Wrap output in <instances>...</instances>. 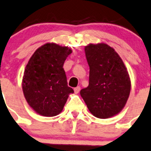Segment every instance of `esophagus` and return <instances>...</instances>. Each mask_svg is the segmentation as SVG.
I'll list each match as a JSON object with an SVG mask.
<instances>
[{"label":"esophagus","instance_id":"esophagus-1","mask_svg":"<svg viewBox=\"0 0 151 151\" xmlns=\"http://www.w3.org/2000/svg\"><path fill=\"white\" fill-rule=\"evenodd\" d=\"M73 91H74V93H78L80 92V91H81V87H75V88L73 89Z\"/></svg>","mask_w":151,"mask_h":151}]
</instances>
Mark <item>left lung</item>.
Wrapping results in <instances>:
<instances>
[{
  "label": "left lung",
  "instance_id": "obj_1",
  "mask_svg": "<svg viewBox=\"0 0 151 151\" xmlns=\"http://www.w3.org/2000/svg\"><path fill=\"white\" fill-rule=\"evenodd\" d=\"M84 50L90 67L89 85L80 93L93 116L109 118L117 114L128 99V72L118 54L107 44H91Z\"/></svg>",
  "mask_w": 151,
  "mask_h": 151
}]
</instances>
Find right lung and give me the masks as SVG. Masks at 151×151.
<instances>
[{
  "label": "right lung",
  "mask_w": 151,
  "mask_h": 151,
  "mask_svg": "<svg viewBox=\"0 0 151 151\" xmlns=\"http://www.w3.org/2000/svg\"><path fill=\"white\" fill-rule=\"evenodd\" d=\"M72 50L54 43L39 47L30 58L23 77L25 99L37 114L45 116L59 114L68 95L73 90L68 86L63 66Z\"/></svg>",
  "instance_id": "right-lung-1"
}]
</instances>
